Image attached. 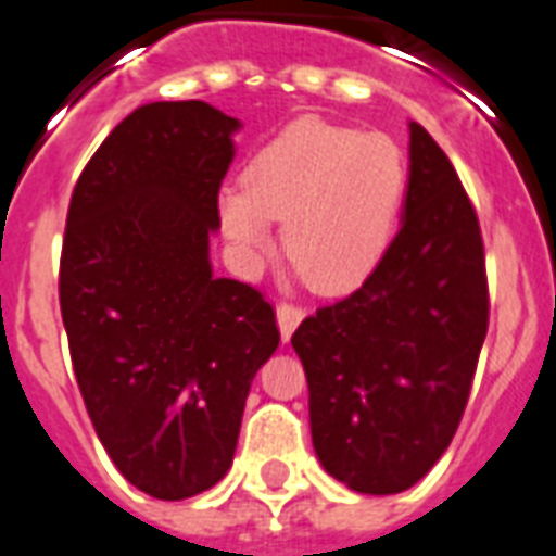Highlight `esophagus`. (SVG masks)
<instances>
[{
  "instance_id": "34e87169",
  "label": "esophagus",
  "mask_w": 556,
  "mask_h": 556,
  "mask_svg": "<svg viewBox=\"0 0 556 556\" xmlns=\"http://www.w3.org/2000/svg\"><path fill=\"white\" fill-rule=\"evenodd\" d=\"M278 327H281V337L283 342L295 333V327L301 325V318H304V309L299 304H278Z\"/></svg>"
}]
</instances>
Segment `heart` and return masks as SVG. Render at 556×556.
<instances>
[{"label": "heart", "mask_w": 556, "mask_h": 556, "mask_svg": "<svg viewBox=\"0 0 556 556\" xmlns=\"http://www.w3.org/2000/svg\"><path fill=\"white\" fill-rule=\"evenodd\" d=\"M408 162L386 132L299 118L257 150L243 185L219 193V223L240 249L264 252L283 219V255L325 295L368 281L397 229Z\"/></svg>", "instance_id": "obj_1"}]
</instances>
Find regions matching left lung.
<instances>
[{
    "label": "left lung",
    "mask_w": 556,
    "mask_h": 556,
    "mask_svg": "<svg viewBox=\"0 0 556 556\" xmlns=\"http://www.w3.org/2000/svg\"><path fill=\"white\" fill-rule=\"evenodd\" d=\"M488 316L476 208L438 141L412 122L397 238L359 290L292 333L321 467L371 496L424 479L462 424Z\"/></svg>",
    "instance_id": "obj_1"
}]
</instances>
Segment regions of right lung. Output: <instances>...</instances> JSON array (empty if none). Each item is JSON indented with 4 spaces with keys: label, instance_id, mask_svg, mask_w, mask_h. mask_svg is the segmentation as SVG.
<instances>
[{
    "label": "right lung",
    "instance_id": "1",
    "mask_svg": "<svg viewBox=\"0 0 556 556\" xmlns=\"http://www.w3.org/2000/svg\"><path fill=\"white\" fill-rule=\"evenodd\" d=\"M238 127L205 101L144 103L68 202L60 313L77 389L118 472L165 502L229 472L249 386L281 342L255 287L211 273Z\"/></svg>",
    "mask_w": 556,
    "mask_h": 556
}]
</instances>
